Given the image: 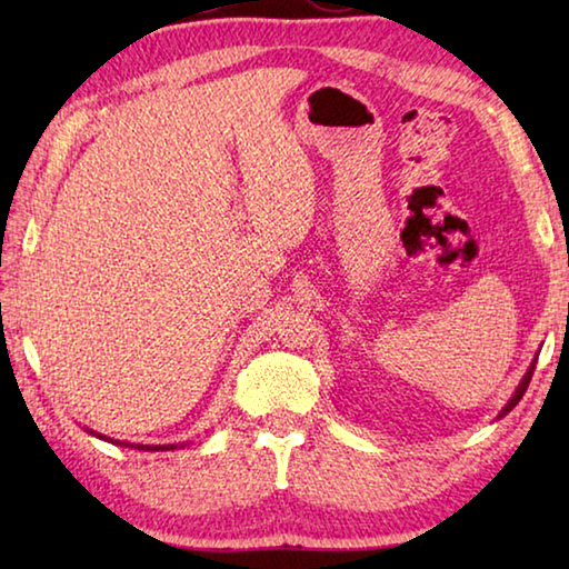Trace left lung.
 <instances>
[{"instance_id":"left-lung-1","label":"left lung","mask_w":569,"mask_h":569,"mask_svg":"<svg viewBox=\"0 0 569 569\" xmlns=\"http://www.w3.org/2000/svg\"><path fill=\"white\" fill-rule=\"evenodd\" d=\"M535 363H537V356H535V361H532V363H529V369H527V373H525V377H522V381H519V387L515 389V393H512V397H509V401L505 403V409H502V411H499V419H502V417H507V413H509V411H512V409L517 407V403H519V399H522V397H525V391H527V387H529V379H532Z\"/></svg>"}]
</instances>
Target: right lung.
I'll use <instances>...</instances> for the list:
<instances>
[{"label": "right lung", "instance_id": "right-lung-1", "mask_svg": "<svg viewBox=\"0 0 569 569\" xmlns=\"http://www.w3.org/2000/svg\"><path fill=\"white\" fill-rule=\"evenodd\" d=\"M84 431H90L92 437H98V439H104V441H112V445H122V447H134V449H140V451H170V449H182L186 445H128V441H120V439H110V437H104V435H98V431H92V429H84Z\"/></svg>", "mask_w": 569, "mask_h": 569}]
</instances>
